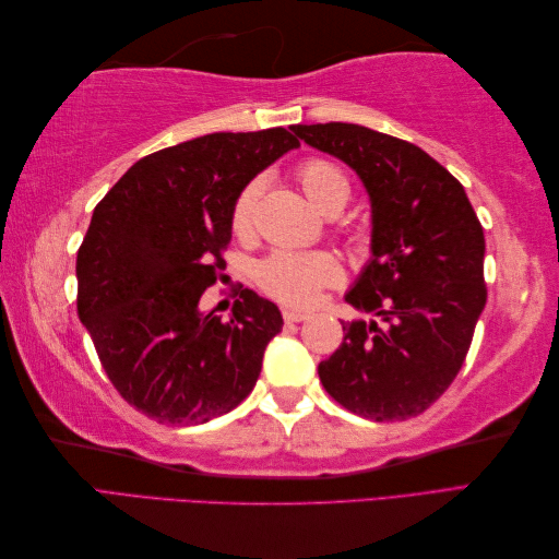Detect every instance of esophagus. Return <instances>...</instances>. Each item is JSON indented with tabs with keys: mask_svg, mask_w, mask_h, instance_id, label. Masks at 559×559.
<instances>
[{
	"mask_svg": "<svg viewBox=\"0 0 559 559\" xmlns=\"http://www.w3.org/2000/svg\"><path fill=\"white\" fill-rule=\"evenodd\" d=\"M307 317H310V312L293 310V307H283V319H286V322H305Z\"/></svg>",
	"mask_w": 559,
	"mask_h": 559,
	"instance_id": "obj_1",
	"label": "esophagus"
}]
</instances>
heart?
Wrapping results in <instances>:
<instances>
[{
	"mask_svg": "<svg viewBox=\"0 0 559 559\" xmlns=\"http://www.w3.org/2000/svg\"><path fill=\"white\" fill-rule=\"evenodd\" d=\"M307 201L331 216L346 206L350 182L336 163L326 158H307L295 170ZM259 187L249 182L235 197L230 209V228L235 235H247L254 223ZM341 264L329 252H276L257 266V283L271 298L288 305H310L324 288L341 281Z\"/></svg>",
	"mask_w": 559,
	"mask_h": 559,
	"instance_id": "obj_1",
	"label": "heart"
}]
</instances>
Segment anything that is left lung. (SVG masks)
I'll list each match as a JSON object with an SVG mask.
<instances>
[{"mask_svg": "<svg viewBox=\"0 0 559 559\" xmlns=\"http://www.w3.org/2000/svg\"><path fill=\"white\" fill-rule=\"evenodd\" d=\"M293 132L348 163L372 201V261L346 302L384 324H343L319 379L362 418L420 415L456 379L488 300L483 225L456 177L408 141L346 122Z\"/></svg>", "mask_w": 559, "mask_h": 559, "instance_id": "1", "label": "left lung"}]
</instances>
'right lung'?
Returning a JSON list of instances; mask_svg holds the SVG:
<instances>
[{
  "instance_id": "add662e5",
  "label": "right lung",
  "mask_w": 559,
  "mask_h": 559,
  "mask_svg": "<svg viewBox=\"0 0 559 559\" xmlns=\"http://www.w3.org/2000/svg\"><path fill=\"white\" fill-rule=\"evenodd\" d=\"M300 141L216 132L136 160L93 211L76 254V312L120 396L160 425H201L254 389L278 307L242 288L230 322L199 310L223 278L230 209Z\"/></svg>"
}]
</instances>
